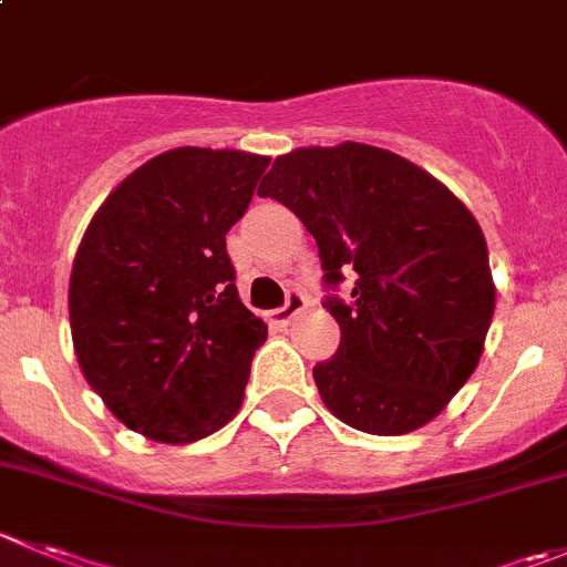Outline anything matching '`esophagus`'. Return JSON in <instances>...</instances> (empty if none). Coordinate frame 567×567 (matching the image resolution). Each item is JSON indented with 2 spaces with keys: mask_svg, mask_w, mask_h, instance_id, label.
<instances>
[{
  "mask_svg": "<svg viewBox=\"0 0 567 567\" xmlns=\"http://www.w3.org/2000/svg\"><path fill=\"white\" fill-rule=\"evenodd\" d=\"M305 305H307L305 293H301L299 288H290L288 296H285V305L279 307V310L271 312V321L274 323H290L301 310H305Z\"/></svg>",
  "mask_w": 567,
  "mask_h": 567,
  "instance_id": "34e87169",
  "label": "esophagus"
}]
</instances>
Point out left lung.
Here are the masks:
<instances>
[{"mask_svg": "<svg viewBox=\"0 0 567 567\" xmlns=\"http://www.w3.org/2000/svg\"><path fill=\"white\" fill-rule=\"evenodd\" d=\"M257 194L316 238L323 307L340 323L334 357L312 368L329 412L368 435L430 423L476 371L496 310L468 207L415 163L351 141L277 157Z\"/></svg>", "mask_w": 567, "mask_h": 567, "instance_id": "8db88e82", "label": "left lung"}]
</instances>
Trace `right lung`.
Segmentation results:
<instances>
[{
    "label": "right lung",
    "mask_w": 567,
    "mask_h": 567,
    "mask_svg": "<svg viewBox=\"0 0 567 567\" xmlns=\"http://www.w3.org/2000/svg\"><path fill=\"white\" fill-rule=\"evenodd\" d=\"M268 157L163 152L104 199L76 249V362L107 410L157 443H194L244 404L268 327L246 310L227 255Z\"/></svg>",
    "instance_id": "1"
}]
</instances>
